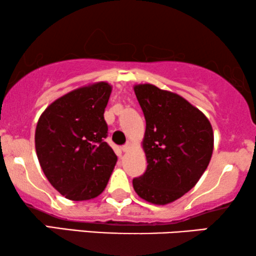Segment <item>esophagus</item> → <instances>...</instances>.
Returning <instances> with one entry per match:
<instances>
[{
	"mask_svg": "<svg viewBox=\"0 0 256 256\" xmlns=\"http://www.w3.org/2000/svg\"><path fill=\"white\" fill-rule=\"evenodd\" d=\"M132 144L130 142H128V143H126V144L122 146V150H124V152H129V150L132 149Z\"/></svg>",
	"mask_w": 256,
	"mask_h": 256,
	"instance_id": "esophagus-1",
	"label": "esophagus"
}]
</instances>
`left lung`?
I'll return each mask as SVG.
<instances>
[{
	"label": "left lung",
	"mask_w": 256,
	"mask_h": 256,
	"mask_svg": "<svg viewBox=\"0 0 256 256\" xmlns=\"http://www.w3.org/2000/svg\"><path fill=\"white\" fill-rule=\"evenodd\" d=\"M146 118L142 141L146 172L132 180L138 197L156 205L170 204L197 184L211 160L213 129L198 108L152 84L134 86Z\"/></svg>",
	"instance_id": "8db88e82"
}]
</instances>
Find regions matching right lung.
Listing matches in <instances>:
<instances>
[{
    "label": "right lung",
    "instance_id": "obj_1",
    "mask_svg": "<svg viewBox=\"0 0 256 256\" xmlns=\"http://www.w3.org/2000/svg\"><path fill=\"white\" fill-rule=\"evenodd\" d=\"M112 93L106 82L73 90L48 104L37 122L34 146L48 180L70 200L102 194L118 157L104 142V113Z\"/></svg>",
    "mask_w": 256,
    "mask_h": 256
}]
</instances>
